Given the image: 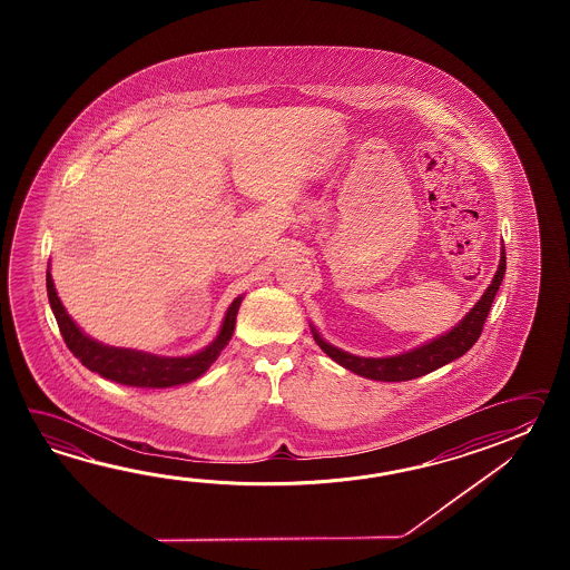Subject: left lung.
<instances>
[{"instance_id": "left-lung-1", "label": "left lung", "mask_w": 570, "mask_h": 570, "mask_svg": "<svg viewBox=\"0 0 570 570\" xmlns=\"http://www.w3.org/2000/svg\"><path fill=\"white\" fill-rule=\"evenodd\" d=\"M505 275V248H501V261L497 268L495 277L491 281V285L487 287L483 297L476 302L473 309L462 317L456 326L446 332L440 338L430 340L422 346L413 348L410 352H403L397 356H389V358H364V356H354L351 352L340 351L336 346L327 344L326 340L317 334V330L312 326L315 344L326 352L332 361H336L340 366L348 368L356 375L364 379H373V381H410L417 376L428 375L432 371H436L444 364L452 363L456 358H461L464 352L473 348L474 342L483 332L484 320L491 309V303L495 299L499 285Z\"/></svg>"}]
</instances>
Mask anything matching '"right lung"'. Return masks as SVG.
<instances>
[{
	"label": "right lung",
	"instance_id": "1",
	"mask_svg": "<svg viewBox=\"0 0 570 570\" xmlns=\"http://www.w3.org/2000/svg\"><path fill=\"white\" fill-rule=\"evenodd\" d=\"M47 291H49L52 314L57 317L62 340L69 346V351L73 352L75 356L89 371L106 376L109 381L121 383V385H130V387H175V385L189 383L197 376L204 375L207 368L216 363L219 352L224 351L226 344L230 342L234 326H236L238 307L243 303V295L230 303L222 327H219L218 338L214 340L204 351L191 354V356H157V354H148V352L108 346V344H101L83 334L81 327L75 324L71 315L67 314V309L62 307L52 277H50V268L47 271Z\"/></svg>",
	"mask_w": 570,
	"mask_h": 570
}]
</instances>
